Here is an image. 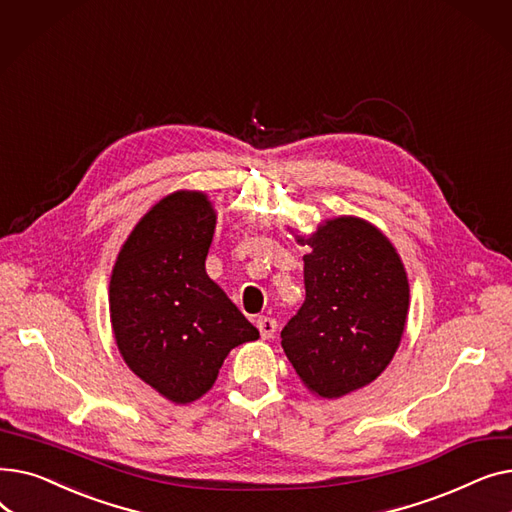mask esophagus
I'll list each match as a JSON object with an SVG mask.
<instances>
[{
	"label": "esophagus",
	"instance_id": "1",
	"mask_svg": "<svg viewBox=\"0 0 512 512\" xmlns=\"http://www.w3.org/2000/svg\"><path fill=\"white\" fill-rule=\"evenodd\" d=\"M257 328H259V334H261V338L263 340H267V338H272L274 334H276V328H278V324H276V319H272V317H257Z\"/></svg>",
	"mask_w": 512,
	"mask_h": 512
}]
</instances>
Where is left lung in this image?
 Returning a JSON list of instances; mask_svg holds the SVG:
<instances>
[{
	"label": "left lung",
	"instance_id": "obj_1",
	"mask_svg": "<svg viewBox=\"0 0 512 512\" xmlns=\"http://www.w3.org/2000/svg\"><path fill=\"white\" fill-rule=\"evenodd\" d=\"M294 238L311 249L307 294L282 348L311 394L342 398L378 380L396 355L409 315L407 270L390 238L357 215Z\"/></svg>",
	"mask_w": 512,
	"mask_h": 512
}]
</instances>
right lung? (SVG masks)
I'll return each instance as SVG.
<instances>
[{
    "label": "right lung",
    "instance_id": "1",
    "mask_svg": "<svg viewBox=\"0 0 512 512\" xmlns=\"http://www.w3.org/2000/svg\"><path fill=\"white\" fill-rule=\"evenodd\" d=\"M218 213L203 191H174L132 228L110 278V321L128 369L174 405L211 390L257 328L205 272Z\"/></svg>",
    "mask_w": 512,
    "mask_h": 512
}]
</instances>
